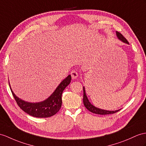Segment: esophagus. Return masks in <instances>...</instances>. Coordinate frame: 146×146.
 Here are the masks:
<instances>
[{"mask_svg": "<svg viewBox=\"0 0 146 146\" xmlns=\"http://www.w3.org/2000/svg\"><path fill=\"white\" fill-rule=\"evenodd\" d=\"M70 75H71V77H72V78L73 79H76L78 77V73L77 71L76 70H72V72H70Z\"/></svg>", "mask_w": 146, "mask_h": 146, "instance_id": "1", "label": "esophagus"}]
</instances>
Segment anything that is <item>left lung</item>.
Here are the masks:
<instances>
[{
  "label": "left lung",
  "mask_w": 146,
  "mask_h": 146,
  "mask_svg": "<svg viewBox=\"0 0 146 146\" xmlns=\"http://www.w3.org/2000/svg\"><path fill=\"white\" fill-rule=\"evenodd\" d=\"M116 35L120 40L123 41L124 42H126V43H127V44H129V42H128V41H127V40L123 36V35L121 33H119V32L116 31ZM83 88H84V96H83L84 105L85 106V108H86L88 110H89L90 112H92L94 113H95V114H98V115H110V114H113V113H115L116 112L119 111L120 110H116V111H107V110L99 109L97 107H95V106L92 105L89 102V101H88V98L86 96V94H85V88L84 87Z\"/></svg>",
  "instance_id": "8db88e82"
}]
</instances>
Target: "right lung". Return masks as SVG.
<instances>
[{
    "label": "right lung",
    "instance_id": "right-lung-1",
    "mask_svg": "<svg viewBox=\"0 0 146 146\" xmlns=\"http://www.w3.org/2000/svg\"><path fill=\"white\" fill-rule=\"evenodd\" d=\"M71 76H67L61 82L53 94L46 100L39 103H28L21 100L10 90L17 105L27 114L36 118H48L56 115L62 105V94L66 87L70 83ZM9 84L10 83L9 81Z\"/></svg>",
    "mask_w": 146,
    "mask_h": 146
}]
</instances>
